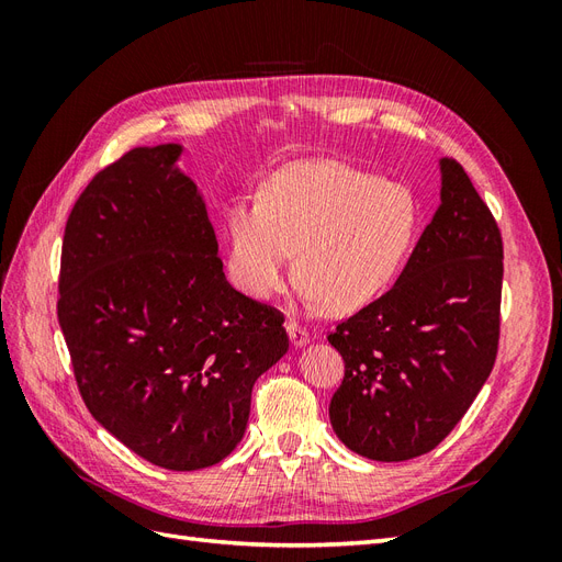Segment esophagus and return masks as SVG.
Returning a JSON list of instances; mask_svg holds the SVG:
<instances>
[{"mask_svg":"<svg viewBox=\"0 0 562 562\" xmlns=\"http://www.w3.org/2000/svg\"><path fill=\"white\" fill-rule=\"evenodd\" d=\"M285 330H288V337H291V345H293L295 349H300V347H304V345H310V333L304 330L297 321H288V323H285Z\"/></svg>","mask_w":562,"mask_h":562,"instance_id":"obj_1","label":"esophagus"}]
</instances>
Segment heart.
Here are the masks:
<instances>
[{"mask_svg":"<svg viewBox=\"0 0 562 562\" xmlns=\"http://www.w3.org/2000/svg\"><path fill=\"white\" fill-rule=\"evenodd\" d=\"M415 232L411 187L335 159L285 164L262 180L258 199L234 196L223 213L227 274L241 293H281L295 252L302 295L330 312L380 297Z\"/></svg>","mask_w":562,"mask_h":562,"instance_id":"b5f03b06","label":"heart"}]
</instances>
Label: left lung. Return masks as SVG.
<instances>
[{"label": "left lung", "mask_w": 562, "mask_h": 562, "mask_svg": "<svg viewBox=\"0 0 562 562\" xmlns=\"http://www.w3.org/2000/svg\"><path fill=\"white\" fill-rule=\"evenodd\" d=\"M438 168L440 203L398 281L328 335L345 359L333 431L375 462L434 450L497 356L502 234L464 168L454 159Z\"/></svg>", "instance_id": "1"}]
</instances>
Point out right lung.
I'll return each instance as SVG.
<instances>
[{
    "instance_id": "obj_1",
    "label": "right lung",
    "mask_w": 562,
    "mask_h": 562,
    "mask_svg": "<svg viewBox=\"0 0 562 562\" xmlns=\"http://www.w3.org/2000/svg\"><path fill=\"white\" fill-rule=\"evenodd\" d=\"M184 147H135L67 217L58 321L91 415L147 462L213 467L239 446L283 314L234 291Z\"/></svg>"
}]
</instances>
